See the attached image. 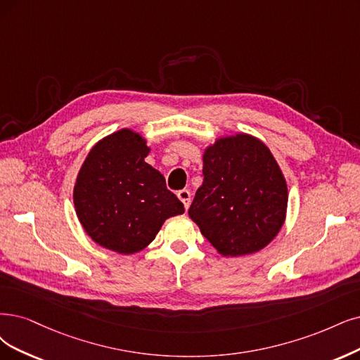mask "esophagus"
I'll return each instance as SVG.
<instances>
[{
  "mask_svg": "<svg viewBox=\"0 0 360 360\" xmlns=\"http://www.w3.org/2000/svg\"><path fill=\"white\" fill-rule=\"evenodd\" d=\"M178 198L184 203L185 209L190 207V202H191V193L188 190H181L178 191Z\"/></svg>",
  "mask_w": 360,
  "mask_h": 360,
  "instance_id": "1",
  "label": "esophagus"
}]
</instances>
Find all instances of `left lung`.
Wrapping results in <instances>:
<instances>
[{
    "label": "left lung",
    "mask_w": 360,
    "mask_h": 360,
    "mask_svg": "<svg viewBox=\"0 0 360 360\" xmlns=\"http://www.w3.org/2000/svg\"><path fill=\"white\" fill-rule=\"evenodd\" d=\"M203 176L188 215L221 255L255 254L281 231L286 179L262 141L248 133L217 139L205 150Z\"/></svg>",
    "instance_id": "obj_1"
}]
</instances>
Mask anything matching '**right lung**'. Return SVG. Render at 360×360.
<instances>
[{
    "mask_svg": "<svg viewBox=\"0 0 360 360\" xmlns=\"http://www.w3.org/2000/svg\"><path fill=\"white\" fill-rule=\"evenodd\" d=\"M146 139L122 129L101 139L78 172L74 206L79 224L99 246L131 255L145 249L167 218L182 215L165 176L145 162Z\"/></svg>",
    "mask_w": 360,
    "mask_h": 360,
    "instance_id": "1",
    "label": "right lung"
}]
</instances>
